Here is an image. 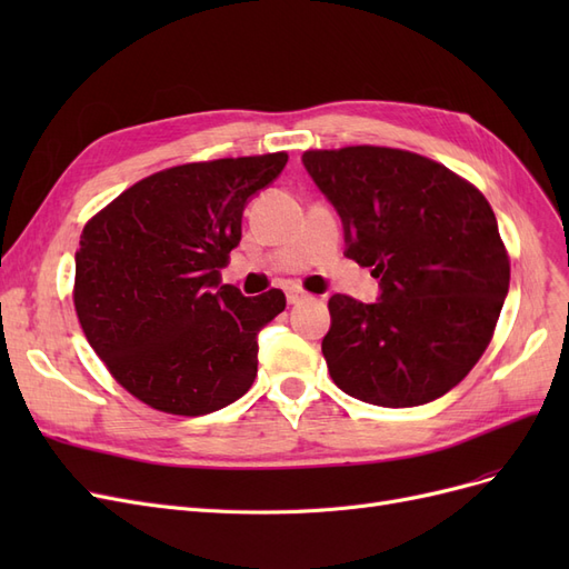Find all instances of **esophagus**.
Here are the masks:
<instances>
[{"label": "esophagus", "mask_w": 569, "mask_h": 569, "mask_svg": "<svg viewBox=\"0 0 569 569\" xmlns=\"http://www.w3.org/2000/svg\"><path fill=\"white\" fill-rule=\"evenodd\" d=\"M303 299H308V295L303 289H289L287 291V301L289 303H299V301H303Z\"/></svg>", "instance_id": "obj_1"}]
</instances>
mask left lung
I'll return each mask as SVG.
<instances>
[{
    "label": "left lung",
    "instance_id": "obj_1",
    "mask_svg": "<svg viewBox=\"0 0 569 569\" xmlns=\"http://www.w3.org/2000/svg\"><path fill=\"white\" fill-rule=\"evenodd\" d=\"M303 166L343 222V253L382 289L377 303H327L335 385L385 408L439 399L487 351L508 295L510 258L489 201L406 149H308Z\"/></svg>",
    "mask_w": 569,
    "mask_h": 569
}]
</instances>
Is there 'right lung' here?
<instances>
[{
  "instance_id": "add662e5",
  "label": "right lung",
  "mask_w": 569,
  "mask_h": 569,
  "mask_svg": "<svg viewBox=\"0 0 569 569\" xmlns=\"http://www.w3.org/2000/svg\"><path fill=\"white\" fill-rule=\"evenodd\" d=\"M287 151L182 163L128 187L88 220L73 303L113 380L153 410L197 418L244 396L256 335L284 311L282 289L244 297L220 284L251 194Z\"/></svg>"
}]
</instances>
